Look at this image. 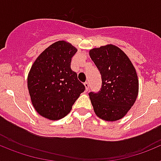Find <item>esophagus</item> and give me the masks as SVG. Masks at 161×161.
<instances>
[{
    "label": "esophagus",
    "instance_id": "34e87169",
    "mask_svg": "<svg viewBox=\"0 0 161 161\" xmlns=\"http://www.w3.org/2000/svg\"><path fill=\"white\" fill-rule=\"evenodd\" d=\"M84 85H85V90L88 91V89H89V83H88V82H85V84H84Z\"/></svg>",
    "mask_w": 161,
    "mask_h": 161
}]
</instances>
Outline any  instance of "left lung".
Returning a JSON list of instances; mask_svg holds the SVG:
<instances>
[{"mask_svg": "<svg viewBox=\"0 0 161 161\" xmlns=\"http://www.w3.org/2000/svg\"><path fill=\"white\" fill-rule=\"evenodd\" d=\"M89 55L102 80L99 92L89 93L93 110L103 120L121 119L137 98L139 80L136 69L127 55L112 44L93 48Z\"/></svg>", "mask_w": 161, "mask_h": 161, "instance_id": "8db88e82", "label": "left lung"}]
</instances>
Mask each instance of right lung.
<instances>
[{
    "instance_id": "add662e5",
    "label": "right lung",
    "mask_w": 161,
    "mask_h": 161,
    "mask_svg": "<svg viewBox=\"0 0 161 161\" xmlns=\"http://www.w3.org/2000/svg\"><path fill=\"white\" fill-rule=\"evenodd\" d=\"M77 49L58 41L45 49L33 64L27 85L31 102L41 116L50 120L63 119L85 91L71 61Z\"/></svg>"
}]
</instances>
